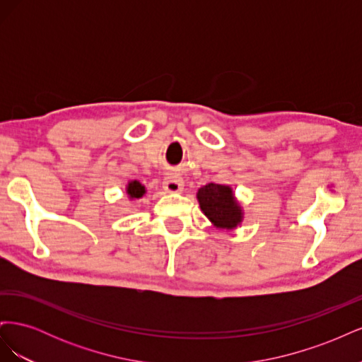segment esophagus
<instances>
[{"instance_id": "esophagus-1", "label": "esophagus", "mask_w": 362, "mask_h": 362, "mask_svg": "<svg viewBox=\"0 0 362 362\" xmlns=\"http://www.w3.org/2000/svg\"><path fill=\"white\" fill-rule=\"evenodd\" d=\"M163 189L168 193H180L184 189V182L178 177H168L163 181Z\"/></svg>"}]
</instances>
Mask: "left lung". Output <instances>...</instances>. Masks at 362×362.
<instances>
[{
	"instance_id": "1",
	"label": "left lung",
	"mask_w": 362,
	"mask_h": 362,
	"mask_svg": "<svg viewBox=\"0 0 362 362\" xmlns=\"http://www.w3.org/2000/svg\"><path fill=\"white\" fill-rule=\"evenodd\" d=\"M202 213L218 229H235L243 222V208L229 185L210 182L196 193Z\"/></svg>"
}]
</instances>
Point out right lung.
Listing matches in <instances>:
<instances>
[{"label":"right lung","instance_id":"add662e5","mask_svg":"<svg viewBox=\"0 0 362 362\" xmlns=\"http://www.w3.org/2000/svg\"><path fill=\"white\" fill-rule=\"evenodd\" d=\"M146 193L145 185L139 181H129L127 185V194L129 199H140Z\"/></svg>","mask_w":362,"mask_h":362}]
</instances>
